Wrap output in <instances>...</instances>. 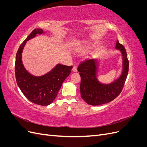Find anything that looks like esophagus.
Wrapping results in <instances>:
<instances>
[{"mask_svg": "<svg viewBox=\"0 0 147 147\" xmlns=\"http://www.w3.org/2000/svg\"><path fill=\"white\" fill-rule=\"evenodd\" d=\"M72 70H73V72H77V66H74L73 67V69H72Z\"/></svg>", "mask_w": 147, "mask_h": 147, "instance_id": "esophagus-1", "label": "esophagus"}]
</instances>
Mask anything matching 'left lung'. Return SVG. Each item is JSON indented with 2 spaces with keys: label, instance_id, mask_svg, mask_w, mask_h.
<instances>
[{
  "label": "left lung",
  "instance_id": "left-lung-1",
  "mask_svg": "<svg viewBox=\"0 0 147 147\" xmlns=\"http://www.w3.org/2000/svg\"><path fill=\"white\" fill-rule=\"evenodd\" d=\"M115 49L122 56V71L119 77L110 83H102L97 78L100 62L97 59H88L79 65L78 71L81 77L80 86L82 98L91 105H99L112 101L120 94L126 80L129 61L124 47L118 40Z\"/></svg>",
  "mask_w": 147,
  "mask_h": 147
}]
</instances>
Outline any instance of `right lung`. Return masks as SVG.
I'll use <instances>...</instances> for the list:
<instances>
[{"label": "right lung", "instance_id": "obj_1", "mask_svg": "<svg viewBox=\"0 0 147 147\" xmlns=\"http://www.w3.org/2000/svg\"><path fill=\"white\" fill-rule=\"evenodd\" d=\"M42 29H34L16 53L15 77L18 86L29 100L40 105H48L54 101L65 79L73 67L57 64L52 70L41 76H35L26 69L22 61V53L27 42L37 34H45Z\"/></svg>", "mask_w": 147, "mask_h": 147}]
</instances>
